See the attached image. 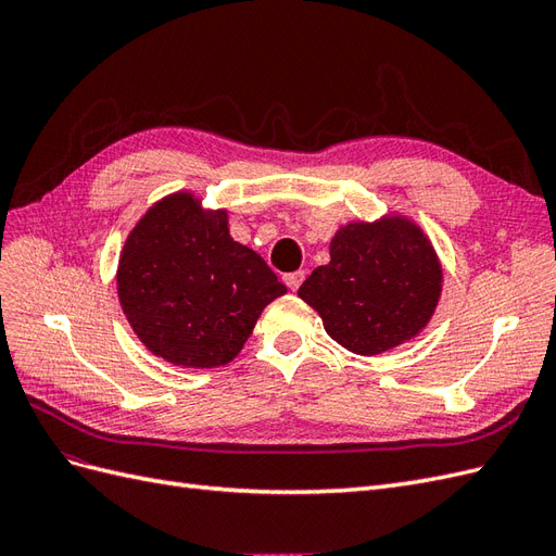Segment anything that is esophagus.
I'll list each match as a JSON object with an SVG mask.
<instances>
[{
  "label": "esophagus",
  "instance_id": "esophagus-1",
  "mask_svg": "<svg viewBox=\"0 0 556 556\" xmlns=\"http://www.w3.org/2000/svg\"><path fill=\"white\" fill-rule=\"evenodd\" d=\"M304 278H306V274L304 271H292V274H285L282 276V280H285V285H288V288L294 292V290H299V285L304 282Z\"/></svg>",
  "mask_w": 556,
  "mask_h": 556
}]
</instances>
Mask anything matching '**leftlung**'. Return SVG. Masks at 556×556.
I'll use <instances>...</instances> for the list:
<instances>
[{
	"label": "left lung",
	"instance_id": "8db88e82",
	"mask_svg": "<svg viewBox=\"0 0 556 556\" xmlns=\"http://www.w3.org/2000/svg\"><path fill=\"white\" fill-rule=\"evenodd\" d=\"M329 255L296 294L323 317L336 343L374 357L429 325L443 268L427 233L408 217L350 223L333 233Z\"/></svg>",
	"mask_w": 556,
	"mask_h": 556
}]
</instances>
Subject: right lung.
<instances>
[{
    "mask_svg": "<svg viewBox=\"0 0 556 556\" xmlns=\"http://www.w3.org/2000/svg\"><path fill=\"white\" fill-rule=\"evenodd\" d=\"M227 211L192 192L148 208L117 262V299L134 333L182 368L225 366L262 311L288 292L255 250L229 237Z\"/></svg>",
    "mask_w": 556,
    "mask_h": 556,
    "instance_id": "1",
    "label": "right lung"
}]
</instances>
